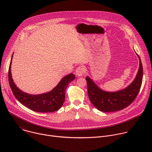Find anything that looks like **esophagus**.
Here are the masks:
<instances>
[{
  "mask_svg": "<svg viewBox=\"0 0 152 152\" xmlns=\"http://www.w3.org/2000/svg\"><path fill=\"white\" fill-rule=\"evenodd\" d=\"M84 73H85V69L82 66H80V67H77V69L76 70V74L79 77L83 76Z\"/></svg>",
  "mask_w": 152,
  "mask_h": 152,
  "instance_id": "34e87169",
  "label": "esophagus"
}]
</instances>
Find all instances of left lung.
<instances>
[{
	"instance_id": "1",
	"label": "left lung",
	"mask_w": 152,
	"mask_h": 152,
	"mask_svg": "<svg viewBox=\"0 0 152 152\" xmlns=\"http://www.w3.org/2000/svg\"><path fill=\"white\" fill-rule=\"evenodd\" d=\"M137 55L140 60L138 73L134 81L123 90L115 92L106 91L100 89L90 77H85L88 97L97 110L107 113L120 111L134 101L140 90L143 75L141 61L139 55Z\"/></svg>"
}]
</instances>
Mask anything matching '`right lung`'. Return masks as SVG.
I'll list each match as a JSON object with an SVG mask.
<instances>
[{
  "label": "right lung",
  "instance_id": "1",
  "mask_svg": "<svg viewBox=\"0 0 152 152\" xmlns=\"http://www.w3.org/2000/svg\"><path fill=\"white\" fill-rule=\"evenodd\" d=\"M13 54L11 57L9 70L8 79L11 90L15 97L29 109L38 113H52L59 110L63 105L66 96V90L69 83L73 80L75 75L70 73L64 76L55 87L49 92L38 95L28 94L20 90L13 81L11 66Z\"/></svg>",
  "mask_w": 152,
  "mask_h": 152
}]
</instances>
